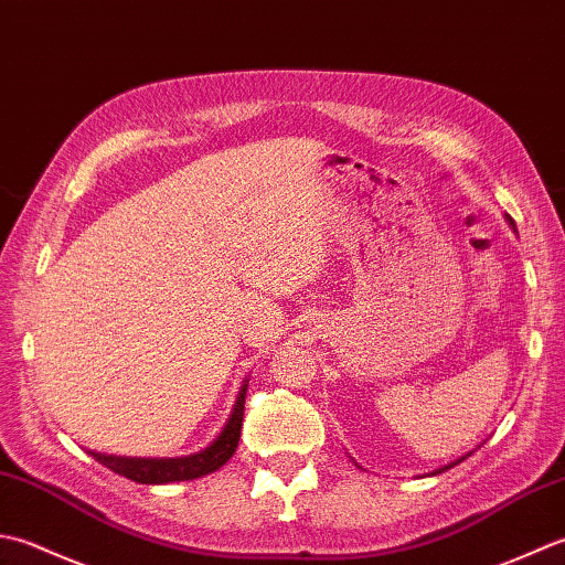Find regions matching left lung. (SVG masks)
Returning a JSON list of instances; mask_svg holds the SVG:
<instances>
[{
	"instance_id": "left-lung-1",
	"label": "left lung",
	"mask_w": 565,
	"mask_h": 565,
	"mask_svg": "<svg viewBox=\"0 0 565 565\" xmlns=\"http://www.w3.org/2000/svg\"><path fill=\"white\" fill-rule=\"evenodd\" d=\"M470 456V454H468ZM460 460H466V456H460L458 460H454V463H448V466H444V468H439V470H434V473L431 476H436V473H444V470H448V468H454V466H458L460 463Z\"/></svg>"
}]
</instances>
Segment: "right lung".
<instances>
[{
  "instance_id": "add662e5",
  "label": "right lung",
  "mask_w": 565,
  "mask_h": 565,
  "mask_svg": "<svg viewBox=\"0 0 565 565\" xmlns=\"http://www.w3.org/2000/svg\"><path fill=\"white\" fill-rule=\"evenodd\" d=\"M246 390L244 383L241 393L236 397V405L232 417H228L226 427L216 439L202 448L198 454L182 456V458H126V456H107L89 451L92 458L99 460L102 466H107L114 473L129 478L141 486H166V482L175 480H194L202 476H210L214 470L222 468L228 458L234 456L241 436V424H244V405H246Z\"/></svg>"
}]
</instances>
